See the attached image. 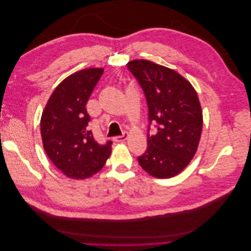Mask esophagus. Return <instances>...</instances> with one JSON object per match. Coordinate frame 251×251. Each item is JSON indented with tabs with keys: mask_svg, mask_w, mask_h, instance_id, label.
<instances>
[{
	"mask_svg": "<svg viewBox=\"0 0 251 251\" xmlns=\"http://www.w3.org/2000/svg\"><path fill=\"white\" fill-rule=\"evenodd\" d=\"M127 137H128V134L126 132H124L123 135L115 136V137L113 138V140L115 141V142H124V141H126L127 139Z\"/></svg>",
	"mask_w": 251,
	"mask_h": 251,
	"instance_id": "34e87169",
	"label": "esophagus"
}]
</instances>
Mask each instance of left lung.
<instances>
[{"label": "left lung", "mask_w": 251, "mask_h": 251, "mask_svg": "<svg viewBox=\"0 0 251 251\" xmlns=\"http://www.w3.org/2000/svg\"><path fill=\"white\" fill-rule=\"evenodd\" d=\"M147 98L148 148L139 156L141 168L156 178H171L191 162L201 137L203 117L191 82L170 68L135 59L126 64ZM155 124L156 133L149 134Z\"/></svg>", "instance_id": "obj_1"}]
</instances>
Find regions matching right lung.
Here are the masks:
<instances>
[{"mask_svg": "<svg viewBox=\"0 0 251 251\" xmlns=\"http://www.w3.org/2000/svg\"><path fill=\"white\" fill-rule=\"evenodd\" d=\"M103 73L89 68L71 74L53 91L41 119L45 151L67 177L86 179L100 172L111 155L112 141L98 143L89 128L86 104Z\"/></svg>", "mask_w": 251, "mask_h": 251, "instance_id": "add662e5", "label": "right lung"}]
</instances>
